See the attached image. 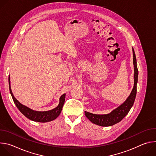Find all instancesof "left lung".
I'll use <instances>...</instances> for the list:
<instances>
[{"label":"left lung","mask_w":156,"mask_h":156,"mask_svg":"<svg viewBox=\"0 0 156 156\" xmlns=\"http://www.w3.org/2000/svg\"><path fill=\"white\" fill-rule=\"evenodd\" d=\"M133 65H134V86L133 90L126 99V100L117 108L112 110V112L108 114L104 115H97L93 114L86 111L84 112L86 117L90 120L92 123L101 126H112L119 122H120L129 112V110L134 104L136 95V85L138 83V70L136 65V58L135 53L133 48Z\"/></svg>","instance_id":"obj_1"}]
</instances>
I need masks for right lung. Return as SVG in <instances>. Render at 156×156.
I'll list each match as a JSON object with an SVG mask.
<instances>
[{
	"label": "right lung",
	"mask_w": 156,
	"mask_h": 156,
	"mask_svg": "<svg viewBox=\"0 0 156 156\" xmlns=\"http://www.w3.org/2000/svg\"><path fill=\"white\" fill-rule=\"evenodd\" d=\"M9 83L10 93L11 94V96L12 97V99L13 100L15 104L16 105V107L18 108V110L20 111V112L30 120L34 122H37L45 123V122H51L55 120L60 115L65 102V94H63V95L61 96V97L60 98L59 104L55 108L51 110H48V111H44V112L36 111L30 108L29 107L23 104H21L14 97L10 87V76L9 77Z\"/></svg>",
	"instance_id": "obj_1"
}]
</instances>
